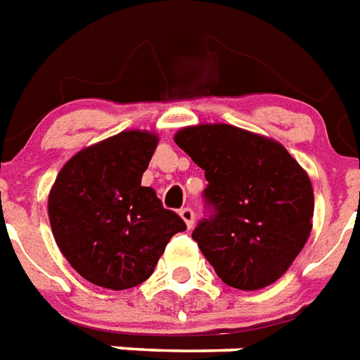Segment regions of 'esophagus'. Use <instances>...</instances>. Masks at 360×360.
I'll list each match as a JSON object with an SVG mask.
<instances>
[{"mask_svg": "<svg viewBox=\"0 0 360 360\" xmlns=\"http://www.w3.org/2000/svg\"><path fill=\"white\" fill-rule=\"evenodd\" d=\"M180 217H182L184 221H186V225H188V229H191L195 223V212L189 206H186V208L180 210Z\"/></svg>", "mask_w": 360, "mask_h": 360, "instance_id": "obj_1", "label": "esophagus"}]
</instances>
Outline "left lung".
<instances>
[{
    "mask_svg": "<svg viewBox=\"0 0 360 360\" xmlns=\"http://www.w3.org/2000/svg\"><path fill=\"white\" fill-rule=\"evenodd\" d=\"M174 141L208 180V212L191 236L217 277L238 290L283 277L312 229L307 172L283 145L230 124L184 128Z\"/></svg>",
    "mask_w": 360,
    "mask_h": 360,
    "instance_id": "obj_1",
    "label": "left lung"
}]
</instances>
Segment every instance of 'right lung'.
Here are the masks:
<instances>
[{
    "label": "right lung",
    "mask_w": 360,
    "mask_h": 360,
    "mask_svg": "<svg viewBox=\"0 0 360 360\" xmlns=\"http://www.w3.org/2000/svg\"><path fill=\"white\" fill-rule=\"evenodd\" d=\"M156 145L148 131H120L77 152L57 174L48 198L51 232L89 283L109 290L145 283L169 240L186 230L154 189L141 186Z\"/></svg>",
    "instance_id": "right-lung-1"
}]
</instances>
